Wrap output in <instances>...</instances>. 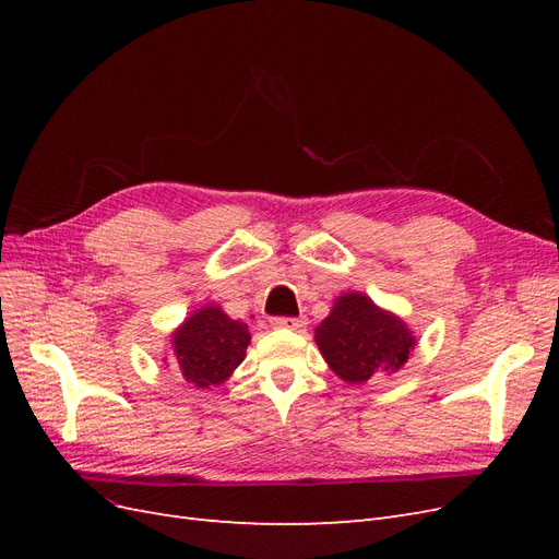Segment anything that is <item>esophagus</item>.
Here are the masks:
<instances>
[{
  "mask_svg": "<svg viewBox=\"0 0 559 559\" xmlns=\"http://www.w3.org/2000/svg\"><path fill=\"white\" fill-rule=\"evenodd\" d=\"M270 324L275 329H289V331H302L308 326V321L302 317H273L270 319Z\"/></svg>",
  "mask_w": 559,
  "mask_h": 559,
  "instance_id": "34e87169",
  "label": "esophagus"
}]
</instances>
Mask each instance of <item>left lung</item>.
I'll use <instances>...</instances> for the list:
<instances>
[{
    "mask_svg": "<svg viewBox=\"0 0 559 559\" xmlns=\"http://www.w3.org/2000/svg\"><path fill=\"white\" fill-rule=\"evenodd\" d=\"M317 345L335 376L349 384L368 382L376 373H394L415 345L401 319L382 312L364 294H345L317 326Z\"/></svg>",
    "mask_w": 559,
    "mask_h": 559,
    "instance_id": "left-lung-1",
    "label": "left lung"
}]
</instances>
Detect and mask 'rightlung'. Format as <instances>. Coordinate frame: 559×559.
<instances>
[{
	"instance_id": "obj_1",
	"label": "right lung",
	"mask_w": 559,
	"mask_h": 559,
	"mask_svg": "<svg viewBox=\"0 0 559 559\" xmlns=\"http://www.w3.org/2000/svg\"><path fill=\"white\" fill-rule=\"evenodd\" d=\"M251 341L245 321H235L216 306L202 308L175 331L177 373L195 386L222 384L245 359Z\"/></svg>"
}]
</instances>
